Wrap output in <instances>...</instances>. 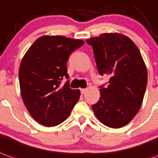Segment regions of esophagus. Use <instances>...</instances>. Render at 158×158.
I'll use <instances>...</instances> for the list:
<instances>
[{"label": "esophagus", "mask_w": 158, "mask_h": 158, "mask_svg": "<svg viewBox=\"0 0 158 158\" xmlns=\"http://www.w3.org/2000/svg\"><path fill=\"white\" fill-rule=\"evenodd\" d=\"M80 91H81V93H82V94H85V93L87 91V89H80Z\"/></svg>", "instance_id": "34e87169"}]
</instances>
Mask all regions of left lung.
<instances>
[{
  "mask_svg": "<svg viewBox=\"0 0 158 158\" xmlns=\"http://www.w3.org/2000/svg\"><path fill=\"white\" fill-rule=\"evenodd\" d=\"M86 43L92 46L99 73L110 77L108 86L100 87L92 110L103 125L122 127L139 110L146 89L147 69L140 51L121 33H103Z\"/></svg>",
  "mask_w": 158,
  "mask_h": 158,
  "instance_id": "obj_1",
  "label": "left lung"
}]
</instances>
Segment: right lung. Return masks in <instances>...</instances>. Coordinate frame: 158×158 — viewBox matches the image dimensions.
<instances>
[{
  "instance_id": "add662e5",
  "label": "right lung",
  "mask_w": 158,
  "mask_h": 158,
  "mask_svg": "<svg viewBox=\"0 0 158 158\" xmlns=\"http://www.w3.org/2000/svg\"><path fill=\"white\" fill-rule=\"evenodd\" d=\"M85 44L63 36H43L29 48L19 70L23 102L30 114L45 127H55L69 116L79 101L80 91L60 86L68 79L69 56Z\"/></svg>"
}]
</instances>
